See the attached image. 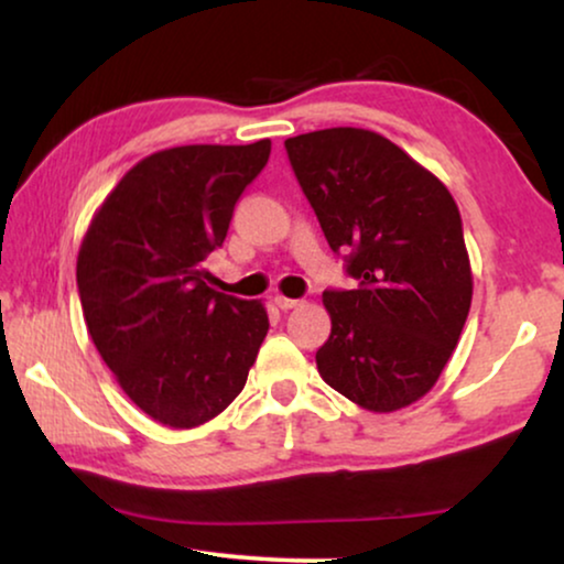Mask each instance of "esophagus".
Segmentation results:
<instances>
[{
  "label": "esophagus",
  "mask_w": 564,
  "mask_h": 564,
  "mask_svg": "<svg viewBox=\"0 0 564 564\" xmlns=\"http://www.w3.org/2000/svg\"><path fill=\"white\" fill-rule=\"evenodd\" d=\"M274 303L280 311H295V307L303 305V300H295V297H284V295H276Z\"/></svg>",
  "instance_id": "obj_1"
}]
</instances>
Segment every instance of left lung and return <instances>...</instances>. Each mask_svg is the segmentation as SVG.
<instances>
[{
  "label": "left lung",
  "instance_id": "left-lung-1",
  "mask_svg": "<svg viewBox=\"0 0 564 564\" xmlns=\"http://www.w3.org/2000/svg\"><path fill=\"white\" fill-rule=\"evenodd\" d=\"M334 251L357 290H326L323 380L351 403L392 413L434 388L465 328L473 269L457 203L436 174L365 128L284 141Z\"/></svg>",
  "mask_w": 564,
  "mask_h": 564
}]
</instances>
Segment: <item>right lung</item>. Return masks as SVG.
<instances>
[{
	"mask_svg": "<svg viewBox=\"0 0 564 564\" xmlns=\"http://www.w3.org/2000/svg\"><path fill=\"white\" fill-rule=\"evenodd\" d=\"M269 151L264 138L151 153L84 234L76 284L91 341L122 392L169 429L203 426L226 411L269 330L261 300L213 290L203 267Z\"/></svg>",
	"mask_w": 564,
	"mask_h": 564,
	"instance_id": "right-lung-1",
	"label": "right lung"
}]
</instances>
